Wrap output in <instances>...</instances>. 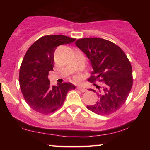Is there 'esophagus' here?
<instances>
[{
    "label": "esophagus",
    "mask_w": 150,
    "mask_h": 150,
    "mask_svg": "<svg viewBox=\"0 0 150 150\" xmlns=\"http://www.w3.org/2000/svg\"><path fill=\"white\" fill-rule=\"evenodd\" d=\"M77 89H78L80 91H81L82 92H87V89H85V87H81V86H79V87H77Z\"/></svg>",
    "instance_id": "34e87169"
}]
</instances>
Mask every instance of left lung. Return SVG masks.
<instances>
[{"label":"left lung","mask_w":150,"mask_h":150,"mask_svg":"<svg viewBox=\"0 0 150 150\" xmlns=\"http://www.w3.org/2000/svg\"><path fill=\"white\" fill-rule=\"evenodd\" d=\"M85 53L93 71L89 82H103L97 85L98 101L87 106L97 114L106 116L118 111L124 104L132 86V70L130 62L118 46L101 38H82L75 43ZM95 85V84H94Z\"/></svg>","instance_id":"left-lung-1"}]
</instances>
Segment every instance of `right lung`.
<instances>
[{
  "label": "right lung",
  "mask_w": 150,
  "mask_h": 150,
  "mask_svg": "<svg viewBox=\"0 0 150 150\" xmlns=\"http://www.w3.org/2000/svg\"><path fill=\"white\" fill-rule=\"evenodd\" d=\"M75 40L64 35H46L29 48L20 68L19 82L24 99L31 108L49 114L61 108L67 94L75 86L69 82L50 85L49 72L53 70L56 47Z\"/></svg>",
  "instance_id": "add662e5"
}]
</instances>
